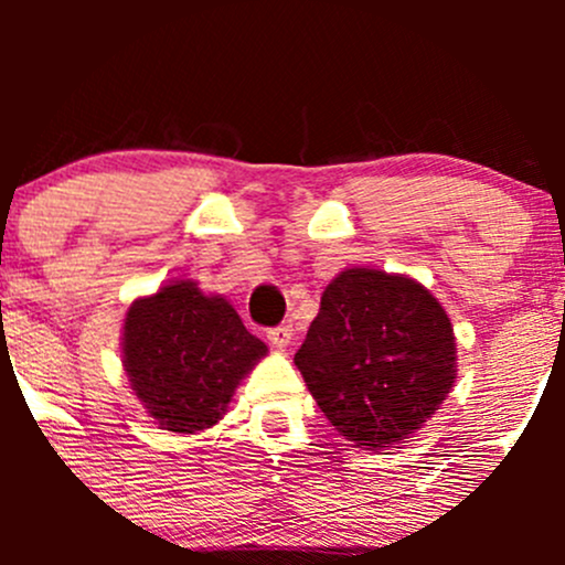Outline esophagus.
I'll list each match as a JSON object with an SVG mask.
<instances>
[{
    "mask_svg": "<svg viewBox=\"0 0 565 565\" xmlns=\"http://www.w3.org/2000/svg\"><path fill=\"white\" fill-rule=\"evenodd\" d=\"M292 324H278V328L267 330V339H270V344L276 347V350H287V347L292 344Z\"/></svg>",
    "mask_w": 565,
    "mask_h": 565,
    "instance_id": "esophagus-1",
    "label": "esophagus"
}]
</instances>
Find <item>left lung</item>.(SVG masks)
Returning <instances> with one entry per match:
<instances>
[{
  "label": "left lung",
  "mask_w": 565,
  "mask_h": 565,
  "mask_svg": "<svg viewBox=\"0 0 565 565\" xmlns=\"http://www.w3.org/2000/svg\"><path fill=\"white\" fill-rule=\"evenodd\" d=\"M295 366L341 437L383 451L420 429L451 393V319L413 278L350 267L324 287Z\"/></svg>",
  "instance_id": "8db88e82"
}]
</instances>
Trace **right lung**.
I'll use <instances>...</instances> for the list:
<instances>
[{
  "label": "right lung",
  "instance_id": "obj_1",
  "mask_svg": "<svg viewBox=\"0 0 565 565\" xmlns=\"http://www.w3.org/2000/svg\"><path fill=\"white\" fill-rule=\"evenodd\" d=\"M267 355L221 295L172 281L125 315L122 366L139 402L167 431L218 424L241 380Z\"/></svg>",
  "mask_w": 565,
  "mask_h": 565
}]
</instances>
